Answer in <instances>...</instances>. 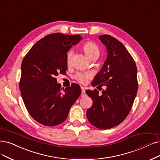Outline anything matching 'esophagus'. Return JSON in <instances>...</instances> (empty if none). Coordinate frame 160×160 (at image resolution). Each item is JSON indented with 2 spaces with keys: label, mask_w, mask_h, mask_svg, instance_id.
Segmentation results:
<instances>
[{
  "label": "esophagus",
  "mask_w": 160,
  "mask_h": 160,
  "mask_svg": "<svg viewBox=\"0 0 160 160\" xmlns=\"http://www.w3.org/2000/svg\"><path fill=\"white\" fill-rule=\"evenodd\" d=\"M82 92H81V97H84L86 96V90L84 89V88H82Z\"/></svg>",
  "instance_id": "esophagus-1"
}]
</instances>
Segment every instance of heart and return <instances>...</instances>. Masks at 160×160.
I'll list each match as a JSON object with an SVG mask.
<instances>
[{
    "label": "heart",
    "instance_id": "obj_1",
    "mask_svg": "<svg viewBox=\"0 0 160 160\" xmlns=\"http://www.w3.org/2000/svg\"><path fill=\"white\" fill-rule=\"evenodd\" d=\"M86 55L90 60H95L99 55V47L93 41H86V43L82 47ZM72 51H68L67 52L66 55V62L67 65H69L71 61V57H72ZM91 74L90 72H76L74 76V78L78 81L81 84H86L87 81L91 78Z\"/></svg>",
    "mask_w": 160,
    "mask_h": 160
}]
</instances>
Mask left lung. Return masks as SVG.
I'll return each mask as SVG.
<instances>
[{
	"instance_id": "obj_1",
	"label": "left lung",
	"mask_w": 160,
	"mask_h": 160,
	"mask_svg": "<svg viewBox=\"0 0 160 160\" xmlns=\"http://www.w3.org/2000/svg\"><path fill=\"white\" fill-rule=\"evenodd\" d=\"M108 55L102 69L92 82L95 87L105 86L102 95L98 90H88L93 101L86 116L92 125L109 129L119 125L129 114L138 91L137 67L134 58L123 44L109 35H100Z\"/></svg>"
}]
</instances>
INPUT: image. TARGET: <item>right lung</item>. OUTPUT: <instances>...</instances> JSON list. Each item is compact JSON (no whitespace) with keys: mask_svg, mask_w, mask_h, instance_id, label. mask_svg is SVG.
<instances>
[{"mask_svg":"<svg viewBox=\"0 0 160 160\" xmlns=\"http://www.w3.org/2000/svg\"><path fill=\"white\" fill-rule=\"evenodd\" d=\"M81 39L80 35H47L23 59L20 90L28 113L41 125L53 127L63 122L80 96L78 84L73 83L64 89L56 76L66 74L67 52Z\"/></svg>","mask_w":160,"mask_h":160,"instance_id":"add662e5","label":"right lung"}]
</instances>
